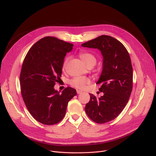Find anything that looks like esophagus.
Returning a JSON list of instances; mask_svg holds the SVG:
<instances>
[{"mask_svg": "<svg viewBox=\"0 0 156 156\" xmlns=\"http://www.w3.org/2000/svg\"><path fill=\"white\" fill-rule=\"evenodd\" d=\"M76 92H77V94H81V93H82V91H81V90H76Z\"/></svg>", "mask_w": 156, "mask_h": 156, "instance_id": "34e87169", "label": "esophagus"}]
</instances>
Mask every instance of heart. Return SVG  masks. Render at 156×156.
<instances>
[{
  "label": "heart",
  "instance_id": "obj_1",
  "mask_svg": "<svg viewBox=\"0 0 156 156\" xmlns=\"http://www.w3.org/2000/svg\"><path fill=\"white\" fill-rule=\"evenodd\" d=\"M79 56L80 57V59L82 60L83 62L85 63L88 66L90 65L94 66L96 63L97 59L95 58V57L90 53L81 52L79 54ZM66 63L67 59H66L63 62V69H64L66 65ZM90 83V78L83 76L74 77L69 81L70 85L78 89H83L86 85L89 84Z\"/></svg>",
  "mask_w": 156,
  "mask_h": 156
}]
</instances>
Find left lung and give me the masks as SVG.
Segmentation results:
<instances>
[{
    "label": "left lung",
    "instance_id": "obj_1",
    "mask_svg": "<svg viewBox=\"0 0 156 156\" xmlns=\"http://www.w3.org/2000/svg\"><path fill=\"white\" fill-rule=\"evenodd\" d=\"M83 47L97 48L103 56V68L97 82L104 95L97 99L90 94L86 104L88 116L97 123L102 124L115 119L124 109L133 87V68L125 47L119 40L101 35L81 44Z\"/></svg>",
    "mask_w": 156,
    "mask_h": 156
}]
</instances>
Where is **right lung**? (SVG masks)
Listing matches in <instances>:
<instances>
[{
	"mask_svg": "<svg viewBox=\"0 0 156 156\" xmlns=\"http://www.w3.org/2000/svg\"><path fill=\"white\" fill-rule=\"evenodd\" d=\"M73 47L55 37H46L31 47L24 59L20 77L21 95L31 115L44 125L60 122L68 102L76 95L71 87L62 93L54 87L61 77L64 57Z\"/></svg>",
	"mask_w": 156,
	"mask_h": 156,
	"instance_id": "add662e5",
	"label": "right lung"
}]
</instances>
